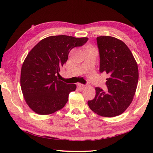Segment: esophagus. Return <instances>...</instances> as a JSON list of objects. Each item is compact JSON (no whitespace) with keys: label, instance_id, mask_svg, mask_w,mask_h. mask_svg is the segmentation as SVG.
Masks as SVG:
<instances>
[{"label":"esophagus","instance_id":"1","mask_svg":"<svg viewBox=\"0 0 153 153\" xmlns=\"http://www.w3.org/2000/svg\"><path fill=\"white\" fill-rule=\"evenodd\" d=\"M77 88H78L80 90H83L85 88V85H84V84H77Z\"/></svg>","mask_w":153,"mask_h":153}]
</instances>
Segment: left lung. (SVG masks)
<instances>
[{"instance_id":"8db88e82","label":"left lung","mask_w":153,"mask_h":153,"mask_svg":"<svg viewBox=\"0 0 153 153\" xmlns=\"http://www.w3.org/2000/svg\"><path fill=\"white\" fill-rule=\"evenodd\" d=\"M100 73L108 74L107 90L97 87L94 99L88 101L90 109L102 117L120 115L132 102L138 82V65L123 41L111 36L97 38Z\"/></svg>"}]
</instances>
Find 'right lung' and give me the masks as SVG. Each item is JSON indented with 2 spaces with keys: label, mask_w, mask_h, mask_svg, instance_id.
<instances>
[{
  "label": "right lung",
  "mask_w": 153,
  "mask_h": 153,
  "mask_svg": "<svg viewBox=\"0 0 153 153\" xmlns=\"http://www.w3.org/2000/svg\"><path fill=\"white\" fill-rule=\"evenodd\" d=\"M88 38L52 36L40 41L28 53L21 70V88L25 100L39 115H49L63 108L76 84H67L57 77L72 48Z\"/></svg>",
  "instance_id": "1"
}]
</instances>
